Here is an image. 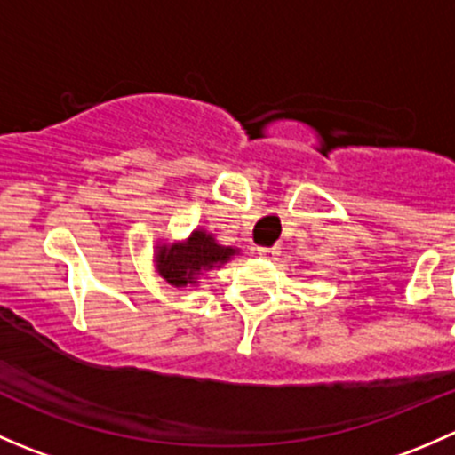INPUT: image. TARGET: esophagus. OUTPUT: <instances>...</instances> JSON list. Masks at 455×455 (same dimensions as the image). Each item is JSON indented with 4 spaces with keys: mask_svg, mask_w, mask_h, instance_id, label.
<instances>
[{
    "mask_svg": "<svg viewBox=\"0 0 455 455\" xmlns=\"http://www.w3.org/2000/svg\"><path fill=\"white\" fill-rule=\"evenodd\" d=\"M257 253H259L261 257H268V259H273V257L279 255V246H259V249H257Z\"/></svg>",
    "mask_w": 455,
    "mask_h": 455,
    "instance_id": "obj_1",
    "label": "esophagus"
}]
</instances>
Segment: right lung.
<instances>
[{
	"label": "right lung",
	"instance_id": "obj_1",
	"mask_svg": "<svg viewBox=\"0 0 455 455\" xmlns=\"http://www.w3.org/2000/svg\"><path fill=\"white\" fill-rule=\"evenodd\" d=\"M240 255V249L224 246L213 233L194 228L182 242H158L154 251L156 273L172 288L198 286V279L209 270H220Z\"/></svg>",
	"mask_w": 455,
	"mask_h": 455
}]
</instances>
